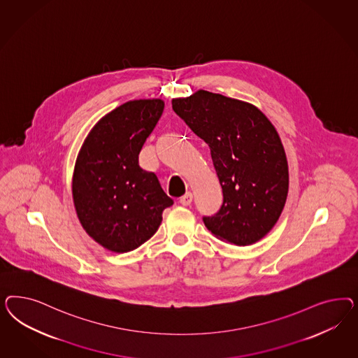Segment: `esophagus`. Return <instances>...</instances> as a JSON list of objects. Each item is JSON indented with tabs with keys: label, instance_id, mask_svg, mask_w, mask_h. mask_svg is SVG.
Wrapping results in <instances>:
<instances>
[{
	"label": "esophagus",
	"instance_id": "1",
	"mask_svg": "<svg viewBox=\"0 0 358 358\" xmlns=\"http://www.w3.org/2000/svg\"><path fill=\"white\" fill-rule=\"evenodd\" d=\"M192 201H193V194H192V193H186V194L182 195V196L180 198V203H181L182 206H189V205L192 203Z\"/></svg>",
	"mask_w": 358,
	"mask_h": 358
}]
</instances>
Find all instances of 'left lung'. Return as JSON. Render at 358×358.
I'll return each instance as SVG.
<instances>
[{"mask_svg":"<svg viewBox=\"0 0 358 358\" xmlns=\"http://www.w3.org/2000/svg\"><path fill=\"white\" fill-rule=\"evenodd\" d=\"M174 113L206 141L223 190V205L203 223L215 238L250 245L281 215L289 166L278 132L248 102L207 90L172 99Z\"/></svg>","mask_w":358,"mask_h":358,"instance_id":"1","label":"left lung"}]
</instances>
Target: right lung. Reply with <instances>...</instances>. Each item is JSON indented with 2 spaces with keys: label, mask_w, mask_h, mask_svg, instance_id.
I'll list each match as a JSON object with an SVG mask.
<instances>
[{
  "label": "right lung",
  "mask_w": 358,
  "mask_h": 358,
  "mask_svg": "<svg viewBox=\"0 0 358 358\" xmlns=\"http://www.w3.org/2000/svg\"><path fill=\"white\" fill-rule=\"evenodd\" d=\"M164 111V101L135 99L98 120L78 152L72 195L87 235L124 253L151 238L173 205L156 174L139 166V153Z\"/></svg>",
  "instance_id": "add662e5"
}]
</instances>
